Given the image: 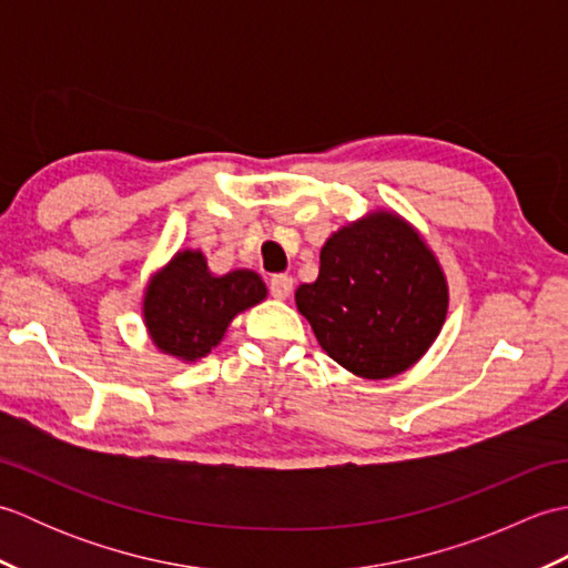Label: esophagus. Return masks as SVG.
Wrapping results in <instances>:
<instances>
[{
	"label": "esophagus",
	"instance_id": "esophagus-1",
	"mask_svg": "<svg viewBox=\"0 0 568 568\" xmlns=\"http://www.w3.org/2000/svg\"><path fill=\"white\" fill-rule=\"evenodd\" d=\"M268 291L273 297L285 300L293 293V277L291 275H273L268 281Z\"/></svg>",
	"mask_w": 568,
	"mask_h": 568
}]
</instances>
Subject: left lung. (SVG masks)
I'll use <instances>...</instances> for the list:
<instances>
[{
    "label": "left lung",
    "mask_w": 568,
    "mask_h": 568,
    "mask_svg": "<svg viewBox=\"0 0 568 568\" xmlns=\"http://www.w3.org/2000/svg\"><path fill=\"white\" fill-rule=\"evenodd\" d=\"M295 303L336 364L381 381L437 339L449 291L415 229L393 212H371L327 239L317 281L300 285Z\"/></svg>",
    "instance_id": "1"
}]
</instances>
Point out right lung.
<instances>
[{
	"mask_svg": "<svg viewBox=\"0 0 568 568\" xmlns=\"http://www.w3.org/2000/svg\"><path fill=\"white\" fill-rule=\"evenodd\" d=\"M265 285L253 271L212 275L200 251H180L151 277L143 320L153 344L183 361L207 356L239 312L258 305Z\"/></svg>",
	"mask_w": 568,
	"mask_h": 568,
	"instance_id": "right-lung-1",
	"label": "right lung"
}]
</instances>
